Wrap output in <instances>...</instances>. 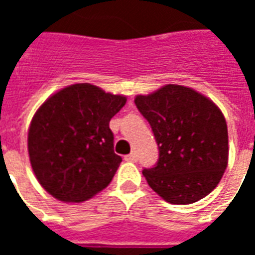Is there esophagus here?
Returning <instances> with one entry per match:
<instances>
[{
    "label": "esophagus",
    "instance_id": "esophagus-1",
    "mask_svg": "<svg viewBox=\"0 0 255 255\" xmlns=\"http://www.w3.org/2000/svg\"><path fill=\"white\" fill-rule=\"evenodd\" d=\"M124 160L129 161V162H136V160H138V155L135 154V153H131V154L126 155V157H124Z\"/></svg>",
    "mask_w": 255,
    "mask_h": 255
}]
</instances>
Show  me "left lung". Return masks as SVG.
Returning a JSON list of instances; mask_svg holds the SVG:
<instances>
[{
	"label": "left lung",
	"instance_id": "8db88e82",
	"mask_svg": "<svg viewBox=\"0 0 255 255\" xmlns=\"http://www.w3.org/2000/svg\"><path fill=\"white\" fill-rule=\"evenodd\" d=\"M135 105L158 144L157 164L142 173L172 205H190L217 187L228 164V129L213 101L194 89L166 84Z\"/></svg>",
	"mask_w": 255,
	"mask_h": 255
}]
</instances>
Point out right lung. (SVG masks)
<instances>
[{"mask_svg": "<svg viewBox=\"0 0 255 255\" xmlns=\"http://www.w3.org/2000/svg\"><path fill=\"white\" fill-rule=\"evenodd\" d=\"M124 95L90 83L71 84L49 97L28 129V154L38 182L63 202H83L112 182L122 157L109 122Z\"/></svg>", "mask_w": 255, "mask_h": 255, "instance_id": "1", "label": "right lung"}]
</instances>
